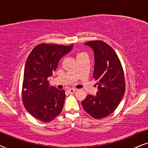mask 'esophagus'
<instances>
[{
  "mask_svg": "<svg viewBox=\"0 0 148 148\" xmlns=\"http://www.w3.org/2000/svg\"><path fill=\"white\" fill-rule=\"evenodd\" d=\"M76 91V90L74 89V88H69V89H68V92H69V93H74V92Z\"/></svg>",
  "mask_w": 148,
  "mask_h": 148,
  "instance_id": "1",
  "label": "esophagus"
}]
</instances>
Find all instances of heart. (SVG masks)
Masks as SVG:
<instances>
[{"instance_id":"b5f03b06","label":"heart","mask_w":148,"mask_h":148,"mask_svg":"<svg viewBox=\"0 0 148 148\" xmlns=\"http://www.w3.org/2000/svg\"><path fill=\"white\" fill-rule=\"evenodd\" d=\"M85 53H82V52H79V53H78L77 54H76V59H77L78 58H79L80 56H83V55H84Z\"/></svg>"}]
</instances>
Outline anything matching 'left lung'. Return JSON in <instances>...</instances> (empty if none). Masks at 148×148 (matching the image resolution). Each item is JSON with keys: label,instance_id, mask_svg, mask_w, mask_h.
I'll return each mask as SVG.
<instances>
[{"label": "left lung", "instance_id": "1", "mask_svg": "<svg viewBox=\"0 0 148 148\" xmlns=\"http://www.w3.org/2000/svg\"><path fill=\"white\" fill-rule=\"evenodd\" d=\"M85 45L94 52L92 77L97 81L98 91L95 96L88 95L82 106L90 116L101 119L116 109L125 95L124 71L117 54L107 43L92 40Z\"/></svg>", "mask_w": 148, "mask_h": 148}]
</instances>
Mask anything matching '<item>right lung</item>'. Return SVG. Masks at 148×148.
Returning a JSON list of instances; mask_svg holds the SVG:
<instances>
[{"label":"right lung","instance_id":"1","mask_svg":"<svg viewBox=\"0 0 148 148\" xmlns=\"http://www.w3.org/2000/svg\"><path fill=\"white\" fill-rule=\"evenodd\" d=\"M73 45H38L27 57L24 68L22 101L27 112L43 123H49L61 113L64 90L50 86L47 78L53 75L59 61L68 53Z\"/></svg>","mask_w":148,"mask_h":148}]
</instances>
